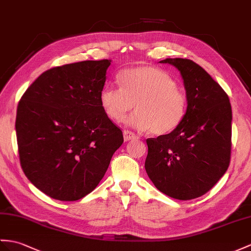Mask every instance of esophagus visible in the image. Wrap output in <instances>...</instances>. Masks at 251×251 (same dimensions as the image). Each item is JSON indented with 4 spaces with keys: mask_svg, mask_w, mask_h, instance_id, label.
Instances as JSON below:
<instances>
[{
    "mask_svg": "<svg viewBox=\"0 0 251 251\" xmlns=\"http://www.w3.org/2000/svg\"><path fill=\"white\" fill-rule=\"evenodd\" d=\"M124 138H125L126 142H127V140L135 139V138H136V135H135V134H134L133 132H131V131L125 130V131H124Z\"/></svg>",
    "mask_w": 251,
    "mask_h": 251,
    "instance_id": "34e87169",
    "label": "esophagus"
}]
</instances>
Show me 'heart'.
I'll list each match as a JSON object with an SVG mask.
<instances>
[{"label":"heart","mask_w":251,"mask_h":251,"mask_svg":"<svg viewBox=\"0 0 251 251\" xmlns=\"http://www.w3.org/2000/svg\"><path fill=\"white\" fill-rule=\"evenodd\" d=\"M121 88L106 86L100 94L103 111L114 121H122L134 106L137 112L127 125L167 135L181 126L187 111V97L167 72L152 66H140L121 72Z\"/></svg>","instance_id":"obj_1"}]
</instances>
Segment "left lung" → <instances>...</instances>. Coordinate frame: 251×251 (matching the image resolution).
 Instances as JSON below:
<instances>
[{"label":"left lung","instance_id":"obj_1","mask_svg":"<svg viewBox=\"0 0 251 251\" xmlns=\"http://www.w3.org/2000/svg\"><path fill=\"white\" fill-rule=\"evenodd\" d=\"M181 73L187 111L167 135L148 138L147 175L158 191L179 200L202 196L227 172L232 109L228 95L202 67L186 58H166Z\"/></svg>","mask_w":251,"mask_h":251}]
</instances>
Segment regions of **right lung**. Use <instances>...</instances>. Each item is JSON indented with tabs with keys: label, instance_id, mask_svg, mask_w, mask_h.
<instances>
[{
	"label": "right lung",
	"instance_id": "right-lung-1",
	"mask_svg": "<svg viewBox=\"0 0 251 251\" xmlns=\"http://www.w3.org/2000/svg\"><path fill=\"white\" fill-rule=\"evenodd\" d=\"M112 60H84L47 70L17 107L20 164L49 197L75 201L91 193L124 135L100 103Z\"/></svg>",
	"mask_w": 251,
	"mask_h": 251
}]
</instances>
